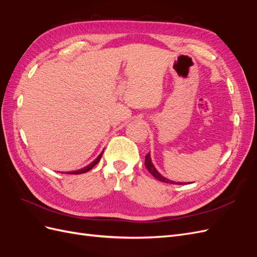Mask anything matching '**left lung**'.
Masks as SVG:
<instances>
[{
	"label": "left lung",
	"mask_w": 257,
	"mask_h": 257,
	"mask_svg": "<svg viewBox=\"0 0 257 257\" xmlns=\"http://www.w3.org/2000/svg\"><path fill=\"white\" fill-rule=\"evenodd\" d=\"M145 165H146V167H147V169L149 170V173L155 178V179H158L159 181H162V182H165V183H172V184H178V183H176L175 181H172V180H168L167 178H165V177H163L157 169H155V167H154V165L152 164V162H151V158H150V154L148 153L147 155H146V159H145Z\"/></svg>",
	"instance_id": "left-lung-1"
}]
</instances>
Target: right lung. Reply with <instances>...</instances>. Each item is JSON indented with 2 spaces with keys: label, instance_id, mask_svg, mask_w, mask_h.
<instances>
[{
  "label": "right lung",
  "instance_id": "right-lung-1",
  "mask_svg": "<svg viewBox=\"0 0 257 257\" xmlns=\"http://www.w3.org/2000/svg\"><path fill=\"white\" fill-rule=\"evenodd\" d=\"M103 152H104V151H103ZM103 152L100 153V154L98 155V157L91 163V164H89L88 166H85V167H84V168H82V169L77 170V172H72V174H73V175H79V174H83V173H87V172H89V170H91V169H92L93 167H94V166L97 164V163L99 162L100 158H102V155H103Z\"/></svg>",
  "mask_w": 257,
  "mask_h": 257
}]
</instances>
